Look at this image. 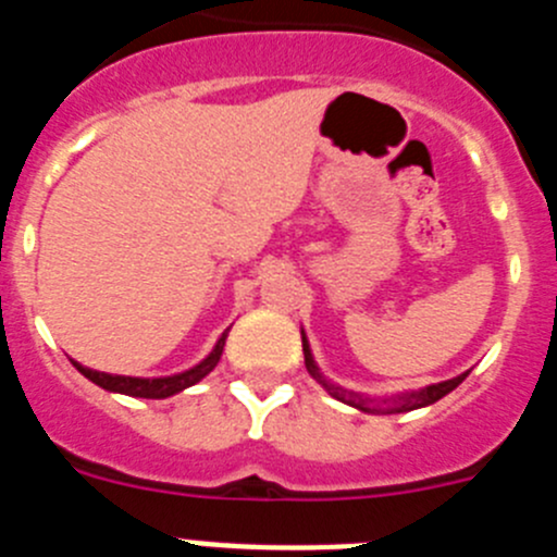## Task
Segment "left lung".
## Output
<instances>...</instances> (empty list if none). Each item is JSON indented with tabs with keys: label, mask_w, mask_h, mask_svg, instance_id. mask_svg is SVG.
I'll return each mask as SVG.
<instances>
[{
	"label": "left lung",
	"mask_w": 557,
	"mask_h": 557,
	"mask_svg": "<svg viewBox=\"0 0 557 557\" xmlns=\"http://www.w3.org/2000/svg\"><path fill=\"white\" fill-rule=\"evenodd\" d=\"M304 362H307V371L312 373V376L318 379V382H321V385L326 387V391L332 393L334 398H339V401H346V405L357 407V410H362V412H371V410H376V407H379L376 401H373V398L357 396V393H348V391H343V387H337V385H332V382H326V379L321 376V371H318V366H314L312 354H309L307 337H304ZM462 379H466V373H462V376L449 379V382H437V385L424 387V391L405 393V396H396V398H385L382 405H387V410H393V412H407V410H418V407L435 405L437 398H444L446 393L455 391V387L460 385Z\"/></svg>",
	"instance_id": "obj_1"
}]
</instances>
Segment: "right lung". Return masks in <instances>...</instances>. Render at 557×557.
Segmentation results:
<instances>
[{"label": "right lung", "mask_w": 557, "mask_h": 557, "mask_svg": "<svg viewBox=\"0 0 557 557\" xmlns=\"http://www.w3.org/2000/svg\"><path fill=\"white\" fill-rule=\"evenodd\" d=\"M225 346V334L218 339V346L209 357L200 362V366L189 368V371L178 373V376H166V379H136V376H113V373H102V371H91V368H83L81 362H75L77 371L83 373L86 379H91L95 385L106 387L111 393H125V396H136V398H166V396H175V393L186 391L191 387L195 382L206 376V373L214 371V366L220 362V354H223Z\"/></svg>", "instance_id": "obj_1"}]
</instances>
